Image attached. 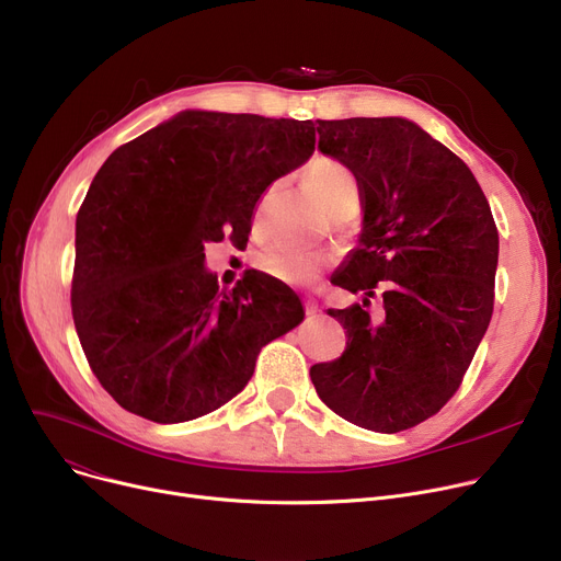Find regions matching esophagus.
Here are the masks:
<instances>
[{"instance_id": "esophagus-1", "label": "esophagus", "mask_w": 561, "mask_h": 561, "mask_svg": "<svg viewBox=\"0 0 561 561\" xmlns=\"http://www.w3.org/2000/svg\"><path fill=\"white\" fill-rule=\"evenodd\" d=\"M305 311H307V316H316L318 313V302L311 300V298H305Z\"/></svg>"}]
</instances>
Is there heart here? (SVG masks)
<instances>
[{"mask_svg": "<svg viewBox=\"0 0 561 561\" xmlns=\"http://www.w3.org/2000/svg\"><path fill=\"white\" fill-rule=\"evenodd\" d=\"M307 180L332 211L355 206L359 197L357 180L341 161L332 157H316L307 168ZM330 263V252L309 250L288 243H271L256 254L259 271L286 284H309Z\"/></svg>", "mask_w": 561, "mask_h": 561, "instance_id": "1", "label": "heart"}]
</instances>
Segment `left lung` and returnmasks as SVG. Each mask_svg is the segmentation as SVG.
Listing matches in <instances>:
<instances>
[{"mask_svg": "<svg viewBox=\"0 0 561 561\" xmlns=\"http://www.w3.org/2000/svg\"><path fill=\"white\" fill-rule=\"evenodd\" d=\"M318 150L355 174L359 245L332 284L362 302L330 309L347 347L316 364L334 414L396 434L434 416L461 385L493 313L497 229L468 165L407 117L318 121ZM386 305L367 311L374 288Z\"/></svg>", "mask_w": 561, "mask_h": 561, "instance_id": "1", "label": "left lung"}]
</instances>
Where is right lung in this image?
<instances>
[{"label":"right lung","instance_id":"obj_1","mask_svg":"<svg viewBox=\"0 0 561 561\" xmlns=\"http://www.w3.org/2000/svg\"><path fill=\"white\" fill-rule=\"evenodd\" d=\"M313 150L311 121L188 108L104 161L77 214L72 318L123 409L154 423L209 414L305 320L296 293L261 273L220 290L204 243L248 233L261 193Z\"/></svg>","mask_w":561,"mask_h":561}]
</instances>
